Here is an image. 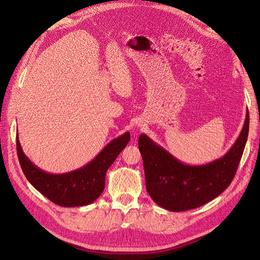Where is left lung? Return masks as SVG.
Returning <instances> with one entry per match:
<instances>
[{"mask_svg": "<svg viewBox=\"0 0 260 260\" xmlns=\"http://www.w3.org/2000/svg\"><path fill=\"white\" fill-rule=\"evenodd\" d=\"M249 114L238 140L224 156L201 166L178 160L146 135L139 138L146 190L152 200L170 211H184L205 205L230 185L245 148Z\"/></svg>", "mask_w": 260, "mask_h": 260, "instance_id": "obj_1", "label": "left lung"}]
</instances>
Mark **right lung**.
Wrapping results in <instances>:
<instances>
[{
  "instance_id": "obj_1",
  "label": "right lung",
  "mask_w": 260,
  "mask_h": 260,
  "mask_svg": "<svg viewBox=\"0 0 260 260\" xmlns=\"http://www.w3.org/2000/svg\"><path fill=\"white\" fill-rule=\"evenodd\" d=\"M129 141L130 133L125 132L111 141L85 166L61 175L49 174L31 162L22 152L18 136L16 145L20 167L31 185L56 205L78 207L89 205L103 193L106 171Z\"/></svg>"
}]
</instances>
